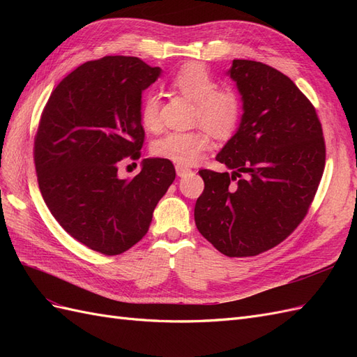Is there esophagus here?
<instances>
[{"instance_id":"34e87169","label":"esophagus","mask_w":357,"mask_h":357,"mask_svg":"<svg viewBox=\"0 0 357 357\" xmlns=\"http://www.w3.org/2000/svg\"><path fill=\"white\" fill-rule=\"evenodd\" d=\"M176 171H177L178 177H185L186 174H189V172H192V169L185 165H176Z\"/></svg>"}]
</instances>
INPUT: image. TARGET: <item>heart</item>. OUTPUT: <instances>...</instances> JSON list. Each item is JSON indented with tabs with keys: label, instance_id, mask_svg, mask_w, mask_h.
<instances>
[{
	"label": "heart",
	"instance_id": "1",
	"mask_svg": "<svg viewBox=\"0 0 357 357\" xmlns=\"http://www.w3.org/2000/svg\"><path fill=\"white\" fill-rule=\"evenodd\" d=\"M171 84L183 96L195 102L193 123H201L218 138H228L238 129L243 117L241 96L228 86L218 88L213 74L201 63H188L172 77ZM139 119L149 131H158L160 128L159 96L156 93L150 92L144 96ZM210 146V135L202 128L192 131H169L156 139L153 153L178 165H192L201 159Z\"/></svg>",
	"mask_w": 357,
	"mask_h": 357
}]
</instances>
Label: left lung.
<instances>
[{
  "mask_svg": "<svg viewBox=\"0 0 357 357\" xmlns=\"http://www.w3.org/2000/svg\"><path fill=\"white\" fill-rule=\"evenodd\" d=\"M229 75L243 98L238 131L215 156L232 172L201 169L195 223L229 257L275 247L304 220L326 160L314 105L287 75L262 62L234 59Z\"/></svg>",
  "mask_w": 357,
  "mask_h": 357,
  "instance_id": "left-lung-1",
  "label": "left lung"
}]
</instances>
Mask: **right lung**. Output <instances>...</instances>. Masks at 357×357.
<instances>
[{
	"instance_id": "1",
	"label": "right lung",
	"mask_w": 357,
	"mask_h": 357,
	"mask_svg": "<svg viewBox=\"0 0 357 357\" xmlns=\"http://www.w3.org/2000/svg\"><path fill=\"white\" fill-rule=\"evenodd\" d=\"M159 75V67L134 56L84 62L41 113L34 164L43 199L74 240L107 256L143 238L176 178L172 162L162 158L144 159L131 180L117 177L122 159L142 156V93Z\"/></svg>"
}]
</instances>
